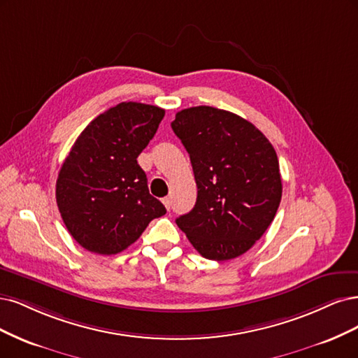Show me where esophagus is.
Listing matches in <instances>:
<instances>
[{
  "label": "esophagus",
  "instance_id": "esophagus-1",
  "mask_svg": "<svg viewBox=\"0 0 358 358\" xmlns=\"http://www.w3.org/2000/svg\"><path fill=\"white\" fill-rule=\"evenodd\" d=\"M171 203H172V202H171V198H165V199H164V205L166 206L168 211L171 210Z\"/></svg>",
  "mask_w": 358,
  "mask_h": 358
}]
</instances>
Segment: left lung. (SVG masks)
I'll list each match as a JSON object with an SVG mask.
<instances>
[{"instance_id": "obj_1", "label": "left lung", "mask_w": 358, "mask_h": 358, "mask_svg": "<svg viewBox=\"0 0 358 358\" xmlns=\"http://www.w3.org/2000/svg\"><path fill=\"white\" fill-rule=\"evenodd\" d=\"M190 156L198 186L193 210L177 226L201 256L224 262L247 252L272 223L282 194L269 140L236 114L199 106L171 123Z\"/></svg>"}]
</instances>
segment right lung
I'll return each instance as SVG.
<instances>
[{"label":"right lung","mask_w":358,"mask_h":358,"mask_svg":"<svg viewBox=\"0 0 358 358\" xmlns=\"http://www.w3.org/2000/svg\"><path fill=\"white\" fill-rule=\"evenodd\" d=\"M164 116L156 106L120 102L92 120L66 156L56 203L68 232L87 251L117 255L166 214L136 162Z\"/></svg>","instance_id":"1"}]
</instances>
